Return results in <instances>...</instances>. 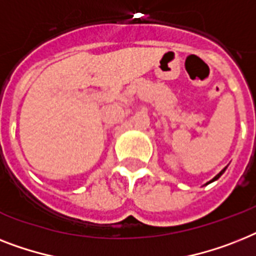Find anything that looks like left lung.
<instances>
[{"mask_svg": "<svg viewBox=\"0 0 256 256\" xmlns=\"http://www.w3.org/2000/svg\"><path fill=\"white\" fill-rule=\"evenodd\" d=\"M225 170H226V168H224V170H222V171H221V172H220V174H218V175H217V176H216V178H213V180H210V182H214V180H217V178H220V176H221V175H222V174H224V172H225ZM209 182H208V184H209Z\"/></svg>", "mask_w": 256, "mask_h": 256, "instance_id": "1", "label": "left lung"}]
</instances>
